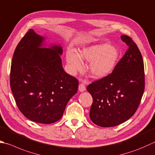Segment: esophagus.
I'll list each match as a JSON object with an SVG mask.
<instances>
[{"label":"esophagus","mask_w":155,"mask_h":155,"mask_svg":"<svg viewBox=\"0 0 155 155\" xmlns=\"http://www.w3.org/2000/svg\"><path fill=\"white\" fill-rule=\"evenodd\" d=\"M86 89V87H85V84L84 83H81L79 84V86H78V91H79L80 92H84V91Z\"/></svg>","instance_id":"obj_1"}]
</instances>
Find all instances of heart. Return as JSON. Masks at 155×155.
I'll return each instance as SVG.
<instances>
[{
    "label": "heart",
    "instance_id": "obj_1",
    "mask_svg": "<svg viewBox=\"0 0 155 155\" xmlns=\"http://www.w3.org/2000/svg\"><path fill=\"white\" fill-rule=\"evenodd\" d=\"M120 57V51L107 43H100L84 47L78 54L68 50L66 61L71 74H76L84 69L83 61L89 63L88 72L93 78L101 79L113 71Z\"/></svg>",
    "mask_w": 155,
    "mask_h": 155
}]
</instances>
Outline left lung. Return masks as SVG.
<instances>
[{
    "label": "left lung",
    "instance_id": "1",
    "mask_svg": "<svg viewBox=\"0 0 155 155\" xmlns=\"http://www.w3.org/2000/svg\"><path fill=\"white\" fill-rule=\"evenodd\" d=\"M128 51L111 74L94 82L87 90L93 97L89 116L101 127L116 126L134 114L144 90V63L140 51L132 39L122 35Z\"/></svg>",
    "mask_w": 155,
    "mask_h": 155
}]
</instances>
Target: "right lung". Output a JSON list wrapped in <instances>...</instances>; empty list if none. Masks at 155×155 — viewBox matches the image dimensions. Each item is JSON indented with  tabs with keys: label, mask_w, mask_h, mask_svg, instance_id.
I'll return each mask as SVG.
<instances>
[{
	"label": "right lung",
	"mask_w": 155,
	"mask_h": 155,
	"mask_svg": "<svg viewBox=\"0 0 155 155\" xmlns=\"http://www.w3.org/2000/svg\"><path fill=\"white\" fill-rule=\"evenodd\" d=\"M29 29L18 44L12 60L10 83L17 107L33 122L50 124L62 117L78 82L64 71L60 44Z\"/></svg>",
	"instance_id": "1"
}]
</instances>
